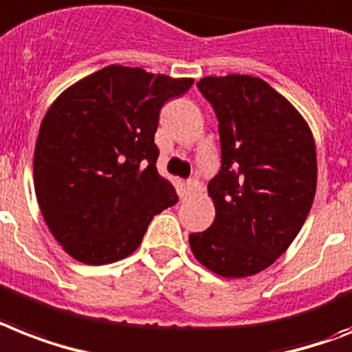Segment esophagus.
Here are the masks:
<instances>
[{
    "label": "esophagus",
    "mask_w": 352,
    "mask_h": 352,
    "mask_svg": "<svg viewBox=\"0 0 352 352\" xmlns=\"http://www.w3.org/2000/svg\"><path fill=\"white\" fill-rule=\"evenodd\" d=\"M199 188H201V186H199V181H195V179H190V181H186L184 188H182V197H184V199H188V197L193 195V193H195Z\"/></svg>",
    "instance_id": "34e87169"
}]
</instances>
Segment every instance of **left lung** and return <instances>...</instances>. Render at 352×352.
Masks as SVG:
<instances>
[{"label":"left lung","mask_w":352,"mask_h":352,"mask_svg":"<svg viewBox=\"0 0 352 352\" xmlns=\"http://www.w3.org/2000/svg\"><path fill=\"white\" fill-rule=\"evenodd\" d=\"M215 110L221 171L208 184L215 221L191 233L195 258L226 278L270 267L295 241L316 191V150L307 122L253 76L197 82Z\"/></svg>","instance_id":"8db88e82"}]
</instances>
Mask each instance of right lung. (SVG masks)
Wrapping results in <instances>:
<instances>
[{
  "label": "right lung",
  "mask_w": 352,
  "mask_h": 352,
  "mask_svg": "<svg viewBox=\"0 0 352 352\" xmlns=\"http://www.w3.org/2000/svg\"><path fill=\"white\" fill-rule=\"evenodd\" d=\"M193 79L110 65L48 108L34 151L43 219L68 255L102 265L131 255L151 219L177 204L159 175L155 131L164 102Z\"/></svg>",
  "instance_id": "add662e5"
}]
</instances>
